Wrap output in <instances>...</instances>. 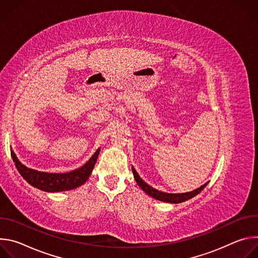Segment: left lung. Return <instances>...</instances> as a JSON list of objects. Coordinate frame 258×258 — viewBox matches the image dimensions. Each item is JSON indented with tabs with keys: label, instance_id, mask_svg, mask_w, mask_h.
Listing matches in <instances>:
<instances>
[{
	"label": "left lung",
	"instance_id": "obj_1",
	"mask_svg": "<svg viewBox=\"0 0 258 258\" xmlns=\"http://www.w3.org/2000/svg\"><path fill=\"white\" fill-rule=\"evenodd\" d=\"M132 169H133V173H134V176H135V179H136L137 183L142 188V190L146 194H148L149 196H151V197H153L157 200H160V201H163V202H168V203H180V202H183V201H187V200L193 198L194 196H196L197 194H199L208 183V182L204 183L203 186H201L200 188H198V189H196L192 192L181 193V194H168V193H164V192L158 191V190L150 187L148 183H146L140 177V175L138 174V172L136 171V169L134 167H132Z\"/></svg>",
	"mask_w": 258,
	"mask_h": 258
}]
</instances>
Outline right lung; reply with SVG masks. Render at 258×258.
I'll use <instances>...</instances> for the list:
<instances>
[{"label": "right lung", "instance_id": "right-lung-1", "mask_svg": "<svg viewBox=\"0 0 258 258\" xmlns=\"http://www.w3.org/2000/svg\"><path fill=\"white\" fill-rule=\"evenodd\" d=\"M99 153L100 149L95 152L85 165L66 173H48L34 170L23 165L13 151H11V156L21 176L31 186L46 192H61L78 188L87 181L92 173Z\"/></svg>", "mask_w": 258, "mask_h": 258}]
</instances>
